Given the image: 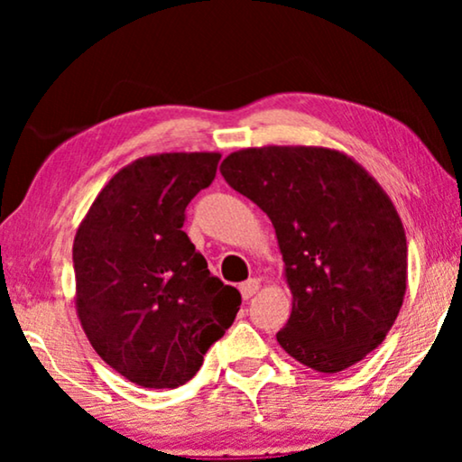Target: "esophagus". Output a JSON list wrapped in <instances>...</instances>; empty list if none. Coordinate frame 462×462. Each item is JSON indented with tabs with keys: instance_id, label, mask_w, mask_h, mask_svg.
Returning a JSON list of instances; mask_svg holds the SVG:
<instances>
[{
	"instance_id": "34e87169",
	"label": "esophagus",
	"mask_w": 462,
	"mask_h": 462,
	"mask_svg": "<svg viewBox=\"0 0 462 462\" xmlns=\"http://www.w3.org/2000/svg\"><path fill=\"white\" fill-rule=\"evenodd\" d=\"M258 288H261V282H258L256 277H252V280L244 282L242 286H239V292H242L244 299L248 300V299H252V296H254V294L258 292Z\"/></svg>"
}]
</instances>
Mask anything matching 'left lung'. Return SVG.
Listing matches in <instances>:
<instances>
[{"label": "left lung", "instance_id": "8db88e82", "mask_svg": "<svg viewBox=\"0 0 462 462\" xmlns=\"http://www.w3.org/2000/svg\"><path fill=\"white\" fill-rule=\"evenodd\" d=\"M220 174L273 223L292 292L282 349L326 374L362 362L406 294V231L389 195L353 157L328 147L239 149Z\"/></svg>", "mask_w": 462, "mask_h": 462}]
</instances>
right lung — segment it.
Masks as SVG:
<instances>
[{"label": "right lung", "mask_w": 462, "mask_h": 462, "mask_svg": "<svg viewBox=\"0 0 462 462\" xmlns=\"http://www.w3.org/2000/svg\"><path fill=\"white\" fill-rule=\"evenodd\" d=\"M218 160L204 151L128 163L75 233L79 324L94 351L141 387L191 381L242 305L182 231L185 208L214 180Z\"/></svg>", "instance_id": "right-lung-1"}]
</instances>
